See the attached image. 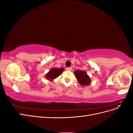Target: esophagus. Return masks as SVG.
<instances>
[{
	"mask_svg": "<svg viewBox=\"0 0 133 133\" xmlns=\"http://www.w3.org/2000/svg\"><path fill=\"white\" fill-rule=\"evenodd\" d=\"M66 70H68V71H71V69H72V68H71V67H68V68H66Z\"/></svg>",
	"mask_w": 133,
	"mask_h": 133,
	"instance_id": "obj_1",
	"label": "esophagus"
}]
</instances>
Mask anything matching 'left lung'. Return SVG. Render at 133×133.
Wrapping results in <instances>:
<instances>
[{
  "mask_svg": "<svg viewBox=\"0 0 133 133\" xmlns=\"http://www.w3.org/2000/svg\"><path fill=\"white\" fill-rule=\"evenodd\" d=\"M74 74L76 79L81 85L87 86L90 84V78L85 71L76 70L74 71Z\"/></svg>",
  "mask_w": 133,
  "mask_h": 133,
  "instance_id": "1",
  "label": "left lung"
}]
</instances>
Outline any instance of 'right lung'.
<instances>
[{"mask_svg": "<svg viewBox=\"0 0 133 133\" xmlns=\"http://www.w3.org/2000/svg\"><path fill=\"white\" fill-rule=\"evenodd\" d=\"M64 70L63 68H53L51 69L45 75V78L46 79L49 80V81H52L54 79L57 78L58 76H59L60 74L62 73V72Z\"/></svg>", "mask_w": 133, "mask_h": 133, "instance_id": "1", "label": "right lung"}]
</instances>
